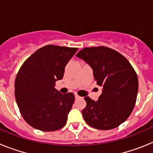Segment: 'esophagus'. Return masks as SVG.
I'll return each mask as SVG.
<instances>
[{
  "label": "esophagus",
  "mask_w": 153,
  "mask_h": 153,
  "mask_svg": "<svg viewBox=\"0 0 153 153\" xmlns=\"http://www.w3.org/2000/svg\"><path fill=\"white\" fill-rule=\"evenodd\" d=\"M75 98H76V100H77V99L80 98V97H79V96H78L77 94H75Z\"/></svg>",
  "instance_id": "obj_1"
}]
</instances>
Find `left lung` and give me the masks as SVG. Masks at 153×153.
I'll list each match as a JSON object with an SVG mask.
<instances>
[{
    "label": "left lung",
    "instance_id": "obj_1",
    "mask_svg": "<svg viewBox=\"0 0 153 153\" xmlns=\"http://www.w3.org/2000/svg\"><path fill=\"white\" fill-rule=\"evenodd\" d=\"M76 56L92 67L97 84L102 90L97 102L84 98V120L97 129L117 128L128 119L136 104L139 88L136 71L125 56L109 47H85Z\"/></svg>",
    "mask_w": 153,
    "mask_h": 153
}]
</instances>
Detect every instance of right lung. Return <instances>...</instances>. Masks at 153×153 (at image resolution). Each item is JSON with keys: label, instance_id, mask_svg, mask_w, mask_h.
Listing matches in <instances>:
<instances>
[{"label": "right lung", "instance_id": "1", "mask_svg": "<svg viewBox=\"0 0 153 153\" xmlns=\"http://www.w3.org/2000/svg\"><path fill=\"white\" fill-rule=\"evenodd\" d=\"M76 47L44 46L27 59L16 76L15 98L24 120L39 130H58L67 123L75 100L73 93L62 94L54 88L63 79L66 65Z\"/></svg>", "mask_w": 153, "mask_h": 153}]
</instances>
